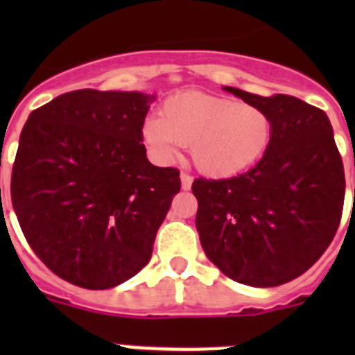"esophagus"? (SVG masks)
<instances>
[{
  "label": "esophagus",
  "instance_id": "obj_1",
  "mask_svg": "<svg viewBox=\"0 0 355 355\" xmlns=\"http://www.w3.org/2000/svg\"><path fill=\"white\" fill-rule=\"evenodd\" d=\"M192 183H193V178L190 174H181V188L183 190H190L192 188Z\"/></svg>",
  "mask_w": 355,
  "mask_h": 355
}]
</instances>
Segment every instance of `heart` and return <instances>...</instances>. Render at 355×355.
Returning a JSON list of instances; mask_svg holds the SVG:
<instances>
[{"label":"heart","mask_w":355,"mask_h":355,"mask_svg":"<svg viewBox=\"0 0 355 355\" xmlns=\"http://www.w3.org/2000/svg\"><path fill=\"white\" fill-rule=\"evenodd\" d=\"M272 119L250 103L202 92H181L159 106V119L142 124L150 155L168 162L190 146L197 171L209 178H233L252 168L272 142Z\"/></svg>","instance_id":"obj_1"}]
</instances>
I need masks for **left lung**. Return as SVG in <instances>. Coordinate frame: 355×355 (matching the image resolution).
Instances as JSON below:
<instances>
[{
  "label": "left lung",
  "mask_w": 355,
  "mask_h": 355,
  "mask_svg": "<svg viewBox=\"0 0 355 355\" xmlns=\"http://www.w3.org/2000/svg\"><path fill=\"white\" fill-rule=\"evenodd\" d=\"M225 90L265 110L274 131L250 171L193 181L200 245L236 283L279 286L309 270L331 245L343 213V162L324 110L286 94Z\"/></svg>",
  "instance_id": "left-lung-1"
}]
</instances>
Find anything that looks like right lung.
I'll list each match as a JSON object with an SVG mask.
<instances>
[{"label": "right lung", "mask_w": 355, "mask_h": 355, "mask_svg": "<svg viewBox=\"0 0 355 355\" xmlns=\"http://www.w3.org/2000/svg\"><path fill=\"white\" fill-rule=\"evenodd\" d=\"M156 96L83 89L33 110L12 168V206L53 274L108 290L139 274L181 190L180 171L146 156Z\"/></svg>", "instance_id": "1"}]
</instances>
